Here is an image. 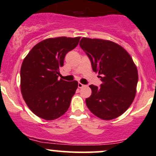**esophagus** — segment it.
Returning a JSON list of instances; mask_svg holds the SVG:
<instances>
[{
	"mask_svg": "<svg viewBox=\"0 0 156 156\" xmlns=\"http://www.w3.org/2000/svg\"><path fill=\"white\" fill-rule=\"evenodd\" d=\"M85 85H83V84H82V83H78V87H79V88H82V87H85Z\"/></svg>",
	"mask_w": 156,
	"mask_h": 156,
	"instance_id": "esophagus-1",
	"label": "esophagus"
}]
</instances>
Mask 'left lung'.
<instances>
[{"label":"left lung","instance_id":"obj_1","mask_svg":"<svg viewBox=\"0 0 156 156\" xmlns=\"http://www.w3.org/2000/svg\"><path fill=\"white\" fill-rule=\"evenodd\" d=\"M80 45L91 62L102 83L90 85L92 94L85 99L95 116L111 120L123 114L132 104L136 93L138 71L130 55L110 40L83 37Z\"/></svg>","mask_w":156,"mask_h":156}]
</instances>
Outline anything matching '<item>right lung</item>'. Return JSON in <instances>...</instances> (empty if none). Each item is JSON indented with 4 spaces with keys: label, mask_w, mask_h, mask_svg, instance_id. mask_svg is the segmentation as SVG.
I'll return each mask as SVG.
<instances>
[{
    "label": "right lung",
    "mask_w": 156,
    "mask_h": 156,
    "mask_svg": "<svg viewBox=\"0 0 156 156\" xmlns=\"http://www.w3.org/2000/svg\"><path fill=\"white\" fill-rule=\"evenodd\" d=\"M80 37L48 38L34 45L23 61L20 89L26 105L36 116L54 120L69 109L77 81L58 80L66 54L76 48Z\"/></svg>",
    "instance_id": "right-lung-1"
}]
</instances>
